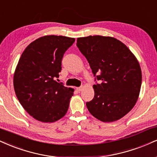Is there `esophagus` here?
I'll list each match as a JSON object with an SVG mask.
<instances>
[{"label": "esophagus", "mask_w": 157, "mask_h": 157, "mask_svg": "<svg viewBox=\"0 0 157 157\" xmlns=\"http://www.w3.org/2000/svg\"><path fill=\"white\" fill-rule=\"evenodd\" d=\"M82 89H83V87H78V88H77V91H81V90H82Z\"/></svg>", "instance_id": "obj_1"}]
</instances>
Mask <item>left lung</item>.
Instances as JSON below:
<instances>
[{
  "label": "left lung",
  "mask_w": 157,
  "mask_h": 157,
  "mask_svg": "<svg viewBox=\"0 0 157 157\" xmlns=\"http://www.w3.org/2000/svg\"><path fill=\"white\" fill-rule=\"evenodd\" d=\"M77 46L101 82L93 86L94 97L86 102L88 111L103 122L121 119L138 99L142 82L138 60L124 43L113 37L77 38Z\"/></svg>",
  "instance_id": "1"
}]
</instances>
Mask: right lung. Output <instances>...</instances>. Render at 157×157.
Masks as SVG:
<instances>
[{"mask_svg":"<svg viewBox=\"0 0 157 157\" xmlns=\"http://www.w3.org/2000/svg\"><path fill=\"white\" fill-rule=\"evenodd\" d=\"M75 39L63 36L40 37L25 49L14 74L17 97L30 116L44 123L65 116L74 89L56 80L64 52Z\"/></svg>","mask_w":157,"mask_h":157,"instance_id":"add662e5","label":"right lung"}]
</instances>
